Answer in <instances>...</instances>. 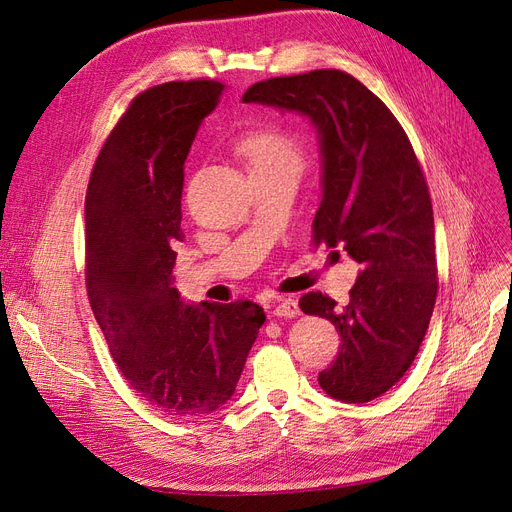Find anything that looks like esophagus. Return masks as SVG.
Segmentation results:
<instances>
[{
    "mask_svg": "<svg viewBox=\"0 0 512 512\" xmlns=\"http://www.w3.org/2000/svg\"><path fill=\"white\" fill-rule=\"evenodd\" d=\"M273 315L275 317H283V319L298 317L300 315L298 300H294V298H281V300H277L275 306H273Z\"/></svg>",
    "mask_w": 512,
    "mask_h": 512,
    "instance_id": "34e87169",
    "label": "esophagus"
}]
</instances>
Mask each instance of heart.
<instances>
[{
  "label": "heart",
  "mask_w": 512,
  "mask_h": 512,
  "mask_svg": "<svg viewBox=\"0 0 512 512\" xmlns=\"http://www.w3.org/2000/svg\"><path fill=\"white\" fill-rule=\"evenodd\" d=\"M239 155L248 161L250 172L267 168L300 170L302 153L296 142L275 130H254L237 140Z\"/></svg>",
  "instance_id": "obj_1"
}]
</instances>
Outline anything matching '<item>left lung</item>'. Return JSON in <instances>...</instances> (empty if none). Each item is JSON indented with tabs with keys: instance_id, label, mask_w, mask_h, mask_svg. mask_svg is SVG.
I'll list each match as a JSON object with an SVG mask.
<instances>
[{
	"instance_id": "8db88e82",
	"label": "left lung",
	"mask_w": 512,
	"mask_h": 512,
	"mask_svg": "<svg viewBox=\"0 0 512 512\" xmlns=\"http://www.w3.org/2000/svg\"><path fill=\"white\" fill-rule=\"evenodd\" d=\"M241 100L304 115L317 130L313 239L361 271L342 309L321 292L304 294L300 309L340 332L319 386L344 403L372 401L410 370L437 298L433 206L410 138L376 94L336 69L258 81Z\"/></svg>"
}]
</instances>
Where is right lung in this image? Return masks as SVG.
Returning a JSON list of instances; mask_svg holds the SVG:
<instances>
[{
    "instance_id": "obj_1",
    "label": "right lung",
    "mask_w": 512,
    "mask_h": 512,
    "mask_svg": "<svg viewBox=\"0 0 512 512\" xmlns=\"http://www.w3.org/2000/svg\"><path fill=\"white\" fill-rule=\"evenodd\" d=\"M224 86L170 81L138 94L100 149L86 195L94 317L134 391L174 418L227 403L267 321L252 300L189 304L172 269L185 161Z\"/></svg>"
}]
</instances>
